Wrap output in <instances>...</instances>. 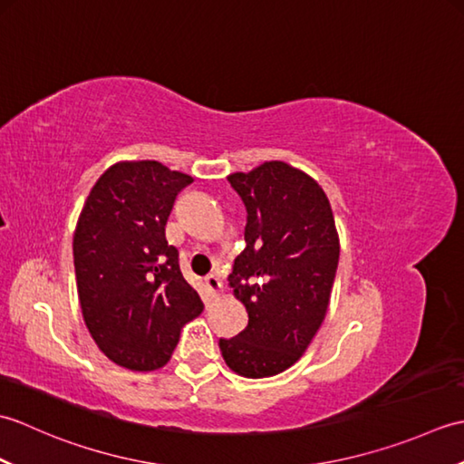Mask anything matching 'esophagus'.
Segmentation results:
<instances>
[{
	"label": "esophagus",
	"mask_w": 464,
	"mask_h": 464,
	"mask_svg": "<svg viewBox=\"0 0 464 464\" xmlns=\"http://www.w3.org/2000/svg\"><path fill=\"white\" fill-rule=\"evenodd\" d=\"M205 287H207V291H209L211 297H219L221 279L217 277V275H209V277H205Z\"/></svg>",
	"instance_id": "1"
}]
</instances>
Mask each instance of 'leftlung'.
<instances>
[{
	"label": "left lung",
	"instance_id": "8db88e82",
	"mask_svg": "<svg viewBox=\"0 0 464 464\" xmlns=\"http://www.w3.org/2000/svg\"><path fill=\"white\" fill-rule=\"evenodd\" d=\"M229 183L247 207L245 249L231 273L249 314L239 337L221 339L225 364L247 379L273 377L309 349L329 309L339 233L329 197L297 167L265 161Z\"/></svg>",
	"mask_w": 464,
	"mask_h": 464
}]
</instances>
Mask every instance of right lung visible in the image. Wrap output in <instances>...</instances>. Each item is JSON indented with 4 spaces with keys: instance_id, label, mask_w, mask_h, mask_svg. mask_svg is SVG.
Wrapping results in <instances>:
<instances>
[{
    "instance_id": "1",
    "label": "right lung",
    "mask_w": 464,
    "mask_h": 464,
    "mask_svg": "<svg viewBox=\"0 0 464 464\" xmlns=\"http://www.w3.org/2000/svg\"><path fill=\"white\" fill-rule=\"evenodd\" d=\"M191 181L160 161H117L92 187L75 225L85 327L107 359L130 371L161 369L183 324L203 311L165 239L175 195Z\"/></svg>"
}]
</instances>
